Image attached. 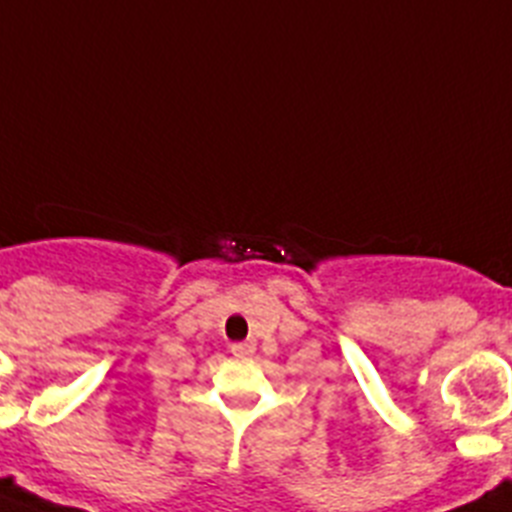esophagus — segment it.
<instances>
[{
    "mask_svg": "<svg viewBox=\"0 0 512 512\" xmlns=\"http://www.w3.org/2000/svg\"><path fill=\"white\" fill-rule=\"evenodd\" d=\"M231 353L237 355V358H247V355L255 353V345H252V342H234V345H231Z\"/></svg>",
    "mask_w": 512,
    "mask_h": 512,
    "instance_id": "esophagus-1",
    "label": "esophagus"
}]
</instances>
